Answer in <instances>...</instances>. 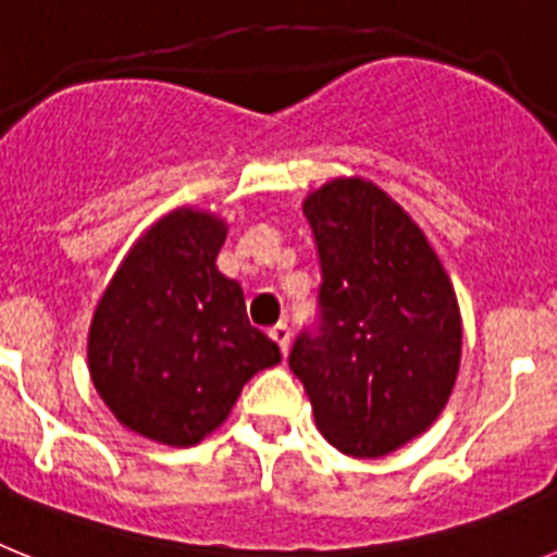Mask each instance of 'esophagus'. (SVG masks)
Masks as SVG:
<instances>
[{"label":"esophagus","mask_w":557,"mask_h":557,"mask_svg":"<svg viewBox=\"0 0 557 557\" xmlns=\"http://www.w3.org/2000/svg\"><path fill=\"white\" fill-rule=\"evenodd\" d=\"M270 337H273L275 346L282 348V354H284V357H287V351H289V329H287V323H275V326L270 329Z\"/></svg>","instance_id":"34e87169"}]
</instances>
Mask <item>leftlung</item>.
I'll list each match as a JSON object with an SVG mask.
<instances>
[{
	"label": "left lung",
	"mask_w": 557,
	"mask_h": 557,
	"mask_svg": "<svg viewBox=\"0 0 557 557\" xmlns=\"http://www.w3.org/2000/svg\"><path fill=\"white\" fill-rule=\"evenodd\" d=\"M304 214L323 282L289 368L334 449L382 457L449 401L462 346L455 289L424 231L371 181H329Z\"/></svg>",
	"instance_id": "1"
}]
</instances>
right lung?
<instances>
[{
  "mask_svg": "<svg viewBox=\"0 0 557 557\" xmlns=\"http://www.w3.org/2000/svg\"><path fill=\"white\" fill-rule=\"evenodd\" d=\"M225 234L209 211H170L127 250L88 329L100 398L120 424L159 444H200L245 382L282 362L250 326L243 287L214 264Z\"/></svg>",
  "mask_w": 557,
  "mask_h": 557,
  "instance_id": "1",
  "label": "right lung"
}]
</instances>
